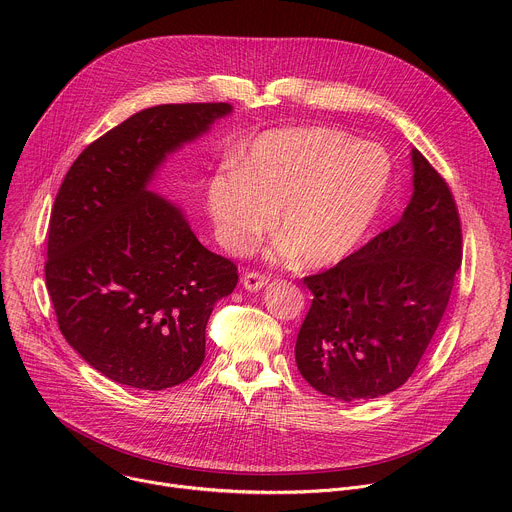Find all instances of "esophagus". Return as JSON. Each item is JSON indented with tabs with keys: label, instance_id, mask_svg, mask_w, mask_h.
Here are the masks:
<instances>
[{
	"label": "esophagus",
	"instance_id": "esophagus-1",
	"mask_svg": "<svg viewBox=\"0 0 512 512\" xmlns=\"http://www.w3.org/2000/svg\"><path fill=\"white\" fill-rule=\"evenodd\" d=\"M267 281H269V277L259 273V271H249V273L243 275V287L249 289V291H257V289L265 287Z\"/></svg>",
	"mask_w": 512,
	"mask_h": 512
}]
</instances>
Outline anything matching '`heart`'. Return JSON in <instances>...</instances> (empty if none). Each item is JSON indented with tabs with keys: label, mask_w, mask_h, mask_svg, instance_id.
Masks as SVG:
<instances>
[{
	"label": "heart",
	"mask_w": 512,
	"mask_h": 512,
	"mask_svg": "<svg viewBox=\"0 0 512 512\" xmlns=\"http://www.w3.org/2000/svg\"><path fill=\"white\" fill-rule=\"evenodd\" d=\"M391 160L377 143L328 127H289L259 135L239 168L208 182L216 237L247 253L279 208L281 255L308 267L348 257L371 231L391 184Z\"/></svg>",
	"instance_id": "heart-1"
}]
</instances>
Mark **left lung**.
<instances>
[{
  "instance_id": "obj_1",
  "label": "left lung",
  "mask_w": 512,
  "mask_h": 512,
  "mask_svg": "<svg viewBox=\"0 0 512 512\" xmlns=\"http://www.w3.org/2000/svg\"><path fill=\"white\" fill-rule=\"evenodd\" d=\"M413 196L401 221L334 267L304 277L314 294L296 362L340 401L399 389L440 326L462 265V225L448 182L411 152Z\"/></svg>"
}]
</instances>
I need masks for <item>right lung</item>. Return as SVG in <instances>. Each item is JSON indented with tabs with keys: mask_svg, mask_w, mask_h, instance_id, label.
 <instances>
[{
	"mask_svg": "<svg viewBox=\"0 0 512 512\" xmlns=\"http://www.w3.org/2000/svg\"><path fill=\"white\" fill-rule=\"evenodd\" d=\"M229 113V103L143 109L87 145L60 184L48 296L66 342L115 383L162 391L190 379L210 312L239 281L237 265L148 190L168 154Z\"/></svg>",
	"mask_w": 512,
	"mask_h": 512,
	"instance_id": "obj_1",
	"label": "right lung"
}]
</instances>
